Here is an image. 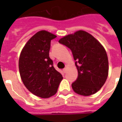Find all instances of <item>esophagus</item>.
<instances>
[{"label":"esophagus","mask_w":122,"mask_h":122,"mask_svg":"<svg viewBox=\"0 0 122 122\" xmlns=\"http://www.w3.org/2000/svg\"><path fill=\"white\" fill-rule=\"evenodd\" d=\"M63 72H64V73H66V68H64V69H63Z\"/></svg>","instance_id":"obj_1"}]
</instances>
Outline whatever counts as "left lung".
I'll return each mask as SVG.
<instances>
[{"mask_svg": "<svg viewBox=\"0 0 122 122\" xmlns=\"http://www.w3.org/2000/svg\"><path fill=\"white\" fill-rule=\"evenodd\" d=\"M59 43L71 50L75 60L78 77L72 83L73 90L83 96L96 93L105 84L109 72L108 58L102 45L83 30L64 36Z\"/></svg>", "mask_w": 122, "mask_h": 122, "instance_id": "left-lung-1", "label": "left lung"}]
</instances>
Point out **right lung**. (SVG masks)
Masks as SVG:
<instances>
[{
    "label": "right lung",
    "mask_w": 122,
    "mask_h": 122,
    "mask_svg": "<svg viewBox=\"0 0 122 122\" xmlns=\"http://www.w3.org/2000/svg\"><path fill=\"white\" fill-rule=\"evenodd\" d=\"M56 37L47 31L38 32L25 45L19 59V70L24 86L43 98L54 96L63 79L49 56L51 41Z\"/></svg>",
    "instance_id": "1"
}]
</instances>
